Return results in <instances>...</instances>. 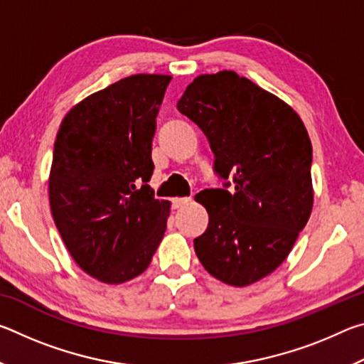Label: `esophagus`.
I'll use <instances>...</instances> for the list:
<instances>
[{"label":"esophagus","mask_w":364,"mask_h":364,"mask_svg":"<svg viewBox=\"0 0 364 364\" xmlns=\"http://www.w3.org/2000/svg\"><path fill=\"white\" fill-rule=\"evenodd\" d=\"M191 202V197H175L173 200H171V204H173L175 208H181L184 205H188Z\"/></svg>","instance_id":"esophagus-1"}]
</instances>
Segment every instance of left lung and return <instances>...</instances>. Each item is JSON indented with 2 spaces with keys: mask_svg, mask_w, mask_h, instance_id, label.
I'll return each instance as SVG.
<instances>
[{
  "mask_svg": "<svg viewBox=\"0 0 364 364\" xmlns=\"http://www.w3.org/2000/svg\"><path fill=\"white\" fill-rule=\"evenodd\" d=\"M176 107L204 132L215 173L226 180L196 196L208 212L197 258L225 284H254L286 260L310 218L306 128L284 101L231 70L194 78Z\"/></svg>",
  "mask_w": 364,
  "mask_h": 364,
  "instance_id": "obj_1",
  "label": "left lung"
}]
</instances>
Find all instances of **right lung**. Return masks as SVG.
Masks as SVG:
<instances>
[{
    "label": "right lung",
    "instance_id": "right-lung-1",
    "mask_svg": "<svg viewBox=\"0 0 364 364\" xmlns=\"http://www.w3.org/2000/svg\"><path fill=\"white\" fill-rule=\"evenodd\" d=\"M170 75L138 73L78 102L53 151L49 204L73 260L106 284L149 267L167 230L170 202L147 181L156 117Z\"/></svg>",
    "mask_w": 364,
    "mask_h": 364
}]
</instances>
